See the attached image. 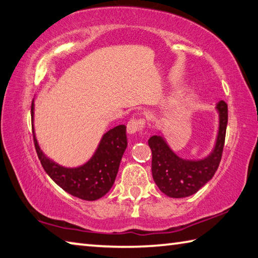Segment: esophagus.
I'll list each match as a JSON object with an SVG mask.
<instances>
[{
  "label": "esophagus",
  "mask_w": 258,
  "mask_h": 258,
  "mask_svg": "<svg viewBox=\"0 0 258 258\" xmlns=\"http://www.w3.org/2000/svg\"><path fill=\"white\" fill-rule=\"evenodd\" d=\"M144 128V120H137V119H132L128 124H126V132L129 135H134L136 133H139Z\"/></svg>",
  "instance_id": "obj_1"
}]
</instances>
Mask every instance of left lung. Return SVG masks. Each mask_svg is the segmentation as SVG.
Wrapping results in <instances>:
<instances>
[{
	"label": "left lung",
	"mask_w": 258,
	"mask_h": 258,
	"mask_svg": "<svg viewBox=\"0 0 258 258\" xmlns=\"http://www.w3.org/2000/svg\"><path fill=\"white\" fill-rule=\"evenodd\" d=\"M219 130L214 148L202 160H184L171 150L161 135L148 139L152 150V174L160 190L172 198L191 196L213 178L222 157L228 124V105L224 101L216 104Z\"/></svg>",
	"instance_id": "obj_1"
}]
</instances>
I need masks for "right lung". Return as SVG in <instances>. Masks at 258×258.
<instances>
[{"label": "right lung", "instance_id": "add662e5", "mask_svg": "<svg viewBox=\"0 0 258 258\" xmlns=\"http://www.w3.org/2000/svg\"><path fill=\"white\" fill-rule=\"evenodd\" d=\"M31 122L38 159L45 172L57 186L84 201H96L108 192L115 181L122 155L128 144L124 124L116 125L104 134L94 155L85 164L66 168L48 159L40 150L34 132V101L31 103Z\"/></svg>", "mask_w": 258, "mask_h": 258}]
</instances>
